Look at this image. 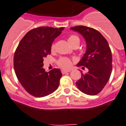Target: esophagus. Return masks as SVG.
<instances>
[{
  "mask_svg": "<svg viewBox=\"0 0 126 126\" xmlns=\"http://www.w3.org/2000/svg\"><path fill=\"white\" fill-rule=\"evenodd\" d=\"M69 71H70V70H64V69H62V74H65V73H66L67 72H69Z\"/></svg>",
  "mask_w": 126,
  "mask_h": 126,
  "instance_id": "obj_1",
  "label": "esophagus"
}]
</instances>
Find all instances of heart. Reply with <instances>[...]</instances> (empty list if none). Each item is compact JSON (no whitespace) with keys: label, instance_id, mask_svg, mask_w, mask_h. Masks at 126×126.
Masks as SVG:
<instances>
[{"label":"heart","instance_id":"1","mask_svg":"<svg viewBox=\"0 0 126 126\" xmlns=\"http://www.w3.org/2000/svg\"><path fill=\"white\" fill-rule=\"evenodd\" d=\"M67 40H68V42L71 46H73L74 44L78 43V42H80L79 38L76 35H71L68 37ZM55 49V44H53L51 45V51H53ZM57 64L60 67H62L63 69H68V68L71 67V66L72 65V62L69 59L62 57L58 61Z\"/></svg>","mask_w":126,"mask_h":126}]
</instances>
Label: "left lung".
Wrapping results in <instances>:
<instances>
[{"label": "left lung", "mask_w": 126, "mask_h": 126, "mask_svg": "<svg viewBox=\"0 0 126 126\" xmlns=\"http://www.w3.org/2000/svg\"><path fill=\"white\" fill-rule=\"evenodd\" d=\"M82 35L86 42V51L77 64L88 69L86 74L81 72L77 87L88 95L99 93L110 79L112 71V54L106 39L93 28L79 26L70 28Z\"/></svg>", "instance_id": "obj_1"}]
</instances>
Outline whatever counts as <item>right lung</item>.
Instances as JSON below:
<instances>
[{"label":"right lung","instance_id":"obj_1","mask_svg":"<svg viewBox=\"0 0 126 126\" xmlns=\"http://www.w3.org/2000/svg\"><path fill=\"white\" fill-rule=\"evenodd\" d=\"M64 28L39 27L25 35L14 55L15 72L25 90L35 97L51 94L59 88L62 74L57 68L48 73L44 69V58L51 54L54 40Z\"/></svg>","mask_w":126,"mask_h":126}]
</instances>
